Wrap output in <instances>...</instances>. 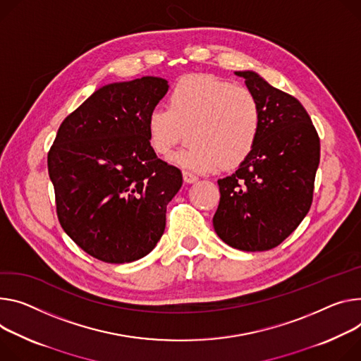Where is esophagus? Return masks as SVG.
Masks as SVG:
<instances>
[{
    "mask_svg": "<svg viewBox=\"0 0 361 361\" xmlns=\"http://www.w3.org/2000/svg\"><path fill=\"white\" fill-rule=\"evenodd\" d=\"M183 177H184V181L188 183V184L197 183V181H199V176H195V174L191 173V171H184V173H183Z\"/></svg>",
    "mask_w": 361,
    "mask_h": 361,
    "instance_id": "1",
    "label": "esophagus"
}]
</instances>
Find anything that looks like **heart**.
Segmentation results:
<instances>
[{
    "label": "heart",
    "mask_w": 361,
    "mask_h": 361,
    "mask_svg": "<svg viewBox=\"0 0 361 361\" xmlns=\"http://www.w3.org/2000/svg\"><path fill=\"white\" fill-rule=\"evenodd\" d=\"M170 102L149 111L147 130L152 149L167 155L184 128H192L191 144L170 157L177 166L197 173L233 169L255 148L262 109L249 89L213 75H190L176 85Z\"/></svg>",
    "instance_id": "1"
}]
</instances>
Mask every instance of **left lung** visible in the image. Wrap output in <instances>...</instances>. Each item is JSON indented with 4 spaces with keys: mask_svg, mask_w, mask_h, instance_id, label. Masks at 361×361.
Listing matches in <instances>:
<instances>
[{
    "mask_svg": "<svg viewBox=\"0 0 361 361\" xmlns=\"http://www.w3.org/2000/svg\"><path fill=\"white\" fill-rule=\"evenodd\" d=\"M257 97L260 134L236 171L217 181V236L239 250L264 252L282 243L307 216L319 164V138L298 99L253 71L235 72Z\"/></svg>",
    "mask_w": 361,
    "mask_h": 361,
    "instance_id": "left-lung-1",
    "label": "left lung"
}]
</instances>
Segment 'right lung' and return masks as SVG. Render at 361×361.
<instances>
[{
	"instance_id": "obj_1",
	"label": "right lung",
	"mask_w": 361,
	"mask_h": 361,
	"mask_svg": "<svg viewBox=\"0 0 361 361\" xmlns=\"http://www.w3.org/2000/svg\"><path fill=\"white\" fill-rule=\"evenodd\" d=\"M169 87L155 76L99 87L61 122L49 151L63 231L106 264L138 260L157 246L181 188V171L157 157L147 130Z\"/></svg>"
}]
</instances>
